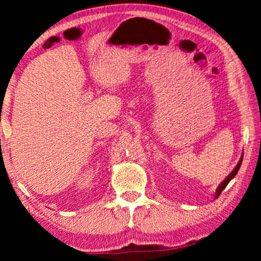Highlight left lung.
<instances>
[{
    "mask_svg": "<svg viewBox=\"0 0 261 261\" xmlns=\"http://www.w3.org/2000/svg\"><path fill=\"white\" fill-rule=\"evenodd\" d=\"M242 158H244V155H242V156H241L240 162H239V163H238V165H237V166H235V169H234L233 171H231V173L229 174V176H228V177L226 178V179H224V180L222 181V183H221V184L219 185V188H217V190H216V195H215V197H216V198H217V197H219V196H220V194H221V192H222V191H223V189H224V188H226V187H227V185H228V183H229V181H230L231 179H233V178H234L235 176H237L238 171H239V169H240V166H241V163H242Z\"/></svg>",
    "mask_w": 261,
    "mask_h": 261,
    "instance_id": "left-lung-1",
    "label": "left lung"
}]
</instances>
